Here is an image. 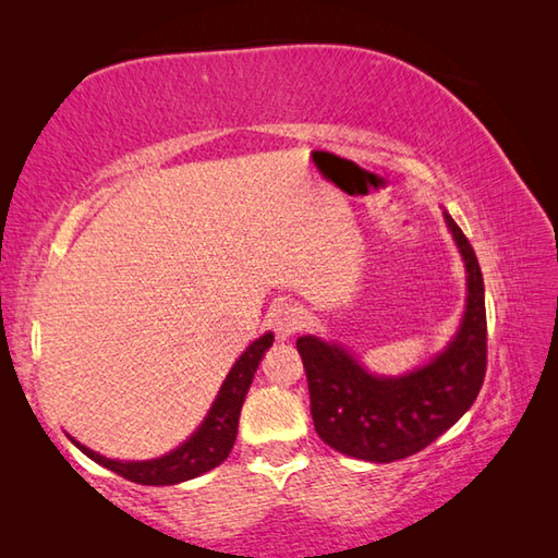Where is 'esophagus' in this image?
I'll return each instance as SVG.
<instances>
[{"label":"esophagus","mask_w":558,"mask_h":558,"mask_svg":"<svg viewBox=\"0 0 558 558\" xmlns=\"http://www.w3.org/2000/svg\"><path fill=\"white\" fill-rule=\"evenodd\" d=\"M300 327H302V313L295 305H280L276 313H272V329H276V337L280 342L290 339Z\"/></svg>","instance_id":"1"}]
</instances>
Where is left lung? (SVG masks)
Instances as JSON below:
<instances>
[{"label": "left lung", "instance_id": "obj_1", "mask_svg": "<svg viewBox=\"0 0 558 558\" xmlns=\"http://www.w3.org/2000/svg\"><path fill=\"white\" fill-rule=\"evenodd\" d=\"M468 270V305L458 335L436 359L403 376H374L342 344L298 339L315 430L349 458L393 462L430 446L475 403L487 369L485 282L465 233L446 214Z\"/></svg>", "mask_w": 558, "mask_h": 558}]
</instances>
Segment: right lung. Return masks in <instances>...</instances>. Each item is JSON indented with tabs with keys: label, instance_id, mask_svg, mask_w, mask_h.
<instances>
[{
	"label": "right lung",
	"instance_id": "right-lung-1",
	"mask_svg": "<svg viewBox=\"0 0 558 558\" xmlns=\"http://www.w3.org/2000/svg\"><path fill=\"white\" fill-rule=\"evenodd\" d=\"M270 344L272 332L256 339V342L235 359V364L221 384V391L216 396L211 411L206 413L202 426L196 428L192 438H186L182 446L167 452V456L155 460H110L71 438L73 446L86 452L93 462L118 472L120 477L137 485H177L204 475V472L214 470L229 458L235 433H239V415L245 393H248L253 374H256L260 359Z\"/></svg>",
	"mask_w": 558,
	"mask_h": 558
}]
</instances>
